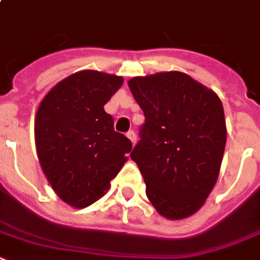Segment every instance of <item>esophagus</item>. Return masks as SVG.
I'll return each instance as SVG.
<instances>
[{
  "label": "esophagus",
  "mask_w": 260,
  "mask_h": 260,
  "mask_svg": "<svg viewBox=\"0 0 260 260\" xmlns=\"http://www.w3.org/2000/svg\"><path fill=\"white\" fill-rule=\"evenodd\" d=\"M126 135H127V138L130 139V141H132L133 146H134L135 142H137V135H135V133L133 132V130H130V132H128Z\"/></svg>",
  "instance_id": "esophagus-1"
}]
</instances>
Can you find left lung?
<instances>
[{
  "label": "left lung",
  "mask_w": 260,
  "mask_h": 260,
  "mask_svg": "<svg viewBox=\"0 0 260 260\" xmlns=\"http://www.w3.org/2000/svg\"><path fill=\"white\" fill-rule=\"evenodd\" d=\"M145 114L132 159L146 195L167 219H183L203 206L219 175L227 130L219 96L181 72L128 81Z\"/></svg>",
  "instance_id": "obj_1"
}]
</instances>
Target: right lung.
<instances>
[{
    "label": "right lung",
    "mask_w": 260,
    "mask_h": 260,
    "mask_svg": "<svg viewBox=\"0 0 260 260\" xmlns=\"http://www.w3.org/2000/svg\"><path fill=\"white\" fill-rule=\"evenodd\" d=\"M123 83L113 74L82 70L49 91L36 115L34 137L42 171L55 194L83 209L102 198L132 151L114 132L104 106Z\"/></svg>",
    "instance_id": "right-lung-1"
}]
</instances>
